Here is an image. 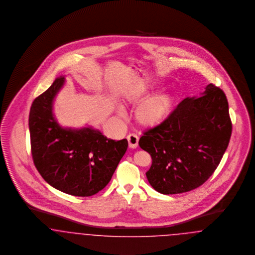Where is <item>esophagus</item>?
Returning a JSON list of instances; mask_svg holds the SVG:
<instances>
[{"mask_svg": "<svg viewBox=\"0 0 255 255\" xmlns=\"http://www.w3.org/2000/svg\"><path fill=\"white\" fill-rule=\"evenodd\" d=\"M128 145H129V147H131V148H136V147L138 146L139 137H138L136 134H134V133L128 134Z\"/></svg>", "mask_w": 255, "mask_h": 255, "instance_id": "esophagus-1", "label": "esophagus"}]
</instances>
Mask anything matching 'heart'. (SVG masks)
<instances>
[{
    "label": "heart",
    "instance_id": "b5f03b06",
    "mask_svg": "<svg viewBox=\"0 0 255 255\" xmlns=\"http://www.w3.org/2000/svg\"><path fill=\"white\" fill-rule=\"evenodd\" d=\"M144 93L128 95L126 103L137 105L144 100ZM173 106V97L167 92H162L143 102L135 111V119L141 126L152 128L163 122ZM117 113L125 115V111L121 107L117 108Z\"/></svg>",
    "mask_w": 255,
    "mask_h": 255
}]
</instances>
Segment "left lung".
I'll list each match as a JSON object with an SVG mask.
<instances>
[{
  "label": "left lung",
  "mask_w": 255,
  "mask_h": 255,
  "mask_svg": "<svg viewBox=\"0 0 255 255\" xmlns=\"http://www.w3.org/2000/svg\"><path fill=\"white\" fill-rule=\"evenodd\" d=\"M205 89L200 97L183 100L139 140L152 158L146 178L162 194L183 193L203 185L229 145L233 125L227 97L213 84Z\"/></svg>",
  "instance_id": "left-lung-1"
}]
</instances>
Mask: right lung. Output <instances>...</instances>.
<instances>
[{
	"label": "right lung",
	"instance_id": "add662e5",
	"mask_svg": "<svg viewBox=\"0 0 255 255\" xmlns=\"http://www.w3.org/2000/svg\"><path fill=\"white\" fill-rule=\"evenodd\" d=\"M64 84L65 77L57 78L30 108L28 126L34 165L56 189L74 196H92L109 184L128 143L127 139H109L90 127L62 128L52 106Z\"/></svg>",
	"mask_w": 255,
	"mask_h": 255
}]
</instances>
